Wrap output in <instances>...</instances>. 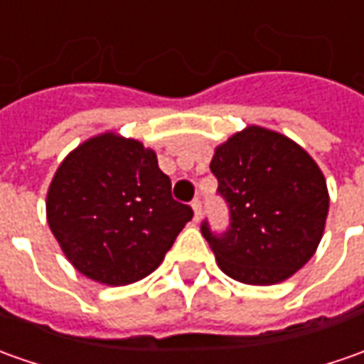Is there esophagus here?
Listing matches in <instances>:
<instances>
[{"instance_id": "obj_1", "label": "esophagus", "mask_w": 364, "mask_h": 364, "mask_svg": "<svg viewBox=\"0 0 364 364\" xmlns=\"http://www.w3.org/2000/svg\"><path fill=\"white\" fill-rule=\"evenodd\" d=\"M191 207H193V219H195V221H199V219H201V213H203L201 201H199V199H195V201L191 203Z\"/></svg>"}]
</instances>
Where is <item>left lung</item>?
I'll use <instances>...</instances> for the list:
<instances>
[{
  "instance_id": "obj_1",
  "label": "left lung",
  "mask_w": 364,
  "mask_h": 364,
  "mask_svg": "<svg viewBox=\"0 0 364 364\" xmlns=\"http://www.w3.org/2000/svg\"><path fill=\"white\" fill-rule=\"evenodd\" d=\"M211 173L229 207V227L201 233L217 265L247 285H275L315 255L328 213L327 181L301 145L251 125L215 149Z\"/></svg>"
}]
</instances>
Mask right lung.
I'll return each mask as SVG.
<instances>
[{"mask_svg":"<svg viewBox=\"0 0 364 364\" xmlns=\"http://www.w3.org/2000/svg\"><path fill=\"white\" fill-rule=\"evenodd\" d=\"M47 223L69 263L103 285H129L161 265L193 209L143 143L101 133L73 149L47 191Z\"/></svg>","mask_w":364,"mask_h":364,"instance_id":"right-lung-1","label":"right lung"}]
</instances>
